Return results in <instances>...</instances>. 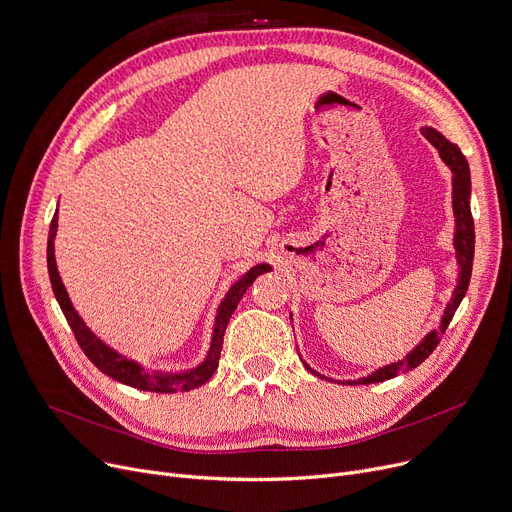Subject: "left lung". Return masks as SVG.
<instances>
[{"label":"left lung","mask_w":512,"mask_h":512,"mask_svg":"<svg viewBox=\"0 0 512 512\" xmlns=\"http://www.w3.org/2000/svg\"><path fill=\"white\" fill-rule=\"evenodd\" d=\"M423 137L432 143L444 164L450 168L452 172V211H454V249H456V263H459V284L454 288L452 294V301L446 305L442 321H440V328L429 332L413 351L398 363L386 365L378 371H373L367 378H361L357 382H346L348 386L353 384H378L384 380L394 378L400 371H409L415 369L417 365H421L429 355L434 353V348L440 344L442 334L446 332L450 319L454 317V311L459 309L465 292L469 288V280H471V270H473V253H475V228H473V215H471V172H469V164L465 155L461 153V149L456 147L454 143H450L442 132H438L436 128H421ZM305 367L319 375L315 369H311L307 363ZM319 378H324V375H319Z\"/></svg>","instance_id":"obj_1"}]
</instances>
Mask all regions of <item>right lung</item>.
Returning <instances> with one entry per match:
<instances>
[{
    "mask_svg": "<svg viewBox=\"0 0 512 512\" xmlns=\"http://www.w3.org/2000/svg\"><path fill=\"white\" fill-rule=\"evenodd\" d=\"M58 232V213L53 215V220L49 224V236H47V272H49V282L53 288V294L60 303V309L66 317V321L70 324L74 338L78 342V346L83 348V353L89 357V361L103 371L105 375H110L116 382L132 386L137 390H145V392H159V394H172V392H186L203 386L211 375L218 369L220 363V353H222V344H224V332L228 321L238 305V301L242 299V294L247 292V288L255 282L257 276H261L263 272H270L272 267L267 263H259L255 267L242 276L236 284H232V288L228 290V294L224 297V301L218 307V315H215V326H213V336H211V346L207 351V357L201 365H197L195 369H186L180 373H164V371H145V367H141L137 361L126 359L122 355H118L114 348L107 346L103 340H99L76 313V309L72 307L68 292L62 284V278L58 274V265H56V251H53V238H56Z\"/></svg>",
    "mask_w": 512,
    "mask_h": 512,
    "instance_id": "right-lung-1",
    "label": "right lung"
}]
</instances>
